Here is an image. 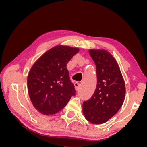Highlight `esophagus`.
<instances>
[{
    "instance_id": "34e87169",
    "label": "esophagus",
    "mask_w": 147,
    "mask_h": 147,
    "mask_svg": "<svg viewBox=\"0 0 147 147\" xmlns=\"http://www.w3.org/2000/svg\"><path fill=\"white\" fill-rule=\"evenodd\" d=\"M80 86L81 85H80V84L78 83V82H75V83H74V86H75V88L76 90H78L80 89Z\"/></svg>"
}]
</instances>
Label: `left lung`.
Segmentation results:
<instances>
[{
	"mask_svg": "<svg viewBox=\"0 0 147 147\" xmlns=\"http://www.w3.org/2000/svg\"><path fill=\"white\" fill-rule=\"evenodd\" d=\"M96 66L97 86L93 96L84 102V117L94 124L105 123L118 112L125 98V82L119 65L107 50H89Z\"/></svg>",
	"mask_w": 147,
	"mask_h": 147,
	"instance_id": "8db88e82",
	"label": "left lung"
}]
</instances>
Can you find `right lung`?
<instances>
[{"label":"right lung","mask_w":147,"mask_h":147,"mask_svg":"<svg viewBox=\"0 0 147 147\" xmlns=\"http://www.w3.org/2000/svg\"><path fill=\"white\" fill-rule=\"evenodd\" d=\"M79 50L57 45L44 53L32 66L27 77L28 92L33 106L41 114L57 113L75 95L66 65Z\"/></svg>","instance_id":"right-lung-1"}]
</instances>
